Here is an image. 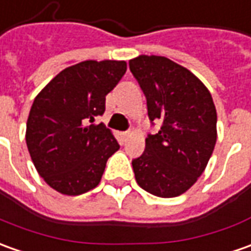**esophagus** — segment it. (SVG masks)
I'll return each mask as SVG.
<instances>
[{"mask_svg": "<svg viewBox=\"0 0 251 251\" xmlns=\"http://www.w3.org/2000/svg\"><path fill=\"white\" fill-rule=\"evenodd\" d=\"M129 136H130V132H129V130H127V132H124V133H122V139L125 140V141H126V140H127V139H129Z\"/></svg>", "mask_w": 251, "mask_h": 251, "instance_id": "obj_1", "label": "esophagus"}]
</instances>
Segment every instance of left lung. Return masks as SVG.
Segmentation results:
<instances>
[{"label":"left lung","mask_w":251,"mask_h":251,"mask_svg":"<svg viewBox=\"0 0 251 251\" xmlns=\"http://www.w3.org/2000/svg\"><path fill=\"white\" fill-rule=\"evenodd\" d=\"M129 67L146 95L151 124H161L132 161L136 181L155 197H178L197 183L216 146L210 92L190 70L163 56L141 54Z\"/></svg>","instance_id":"8db88e82"}]
</instances>
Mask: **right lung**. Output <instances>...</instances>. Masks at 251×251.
<instances>
[{"label":"right lung","instance_id":"add662e5","mask_svg":"<svg viewBox=\"0 0 251 251\" xmlns=\"http://www.w3.org/2000/svg\"><path fill=\"white\" fill-rule=\"evenodd\" d=\"M125 73L126 61H81L60 71L34 99L25 143L37 172L57 192L74 197L93 190L119 150L111 130L93 122Z\"/></svg>","mask_w":251,"mask_h":251}]
</instances>
